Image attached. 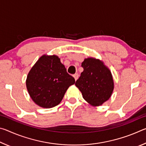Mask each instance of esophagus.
<instances>
[{
	"instance_id": "obj_1",
	"label": "esophagus",
	"mask_w": 146,
	"mask_h": 146,
	"mask_svg": "<svg viewBox=\"0 0 146 146\" xmlns=\"http://www.w3.org/2000/svg\"><path fill=\"white\" fill-rule=\"evenodd\" d=\"M73 77L75 78V80H77L78 78V73H75V74H74V75H73Z\"/></svg>"
}]
</instances>
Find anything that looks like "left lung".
<instances>
[{
    "mask_svg": "<svg viewBox=\"0 0 146 146\" xmlns=\"http://www.w3.org/2000/svg\"><path fill=\"white\" fill-rule=\"evenodd\" d=\"M81 66L84 71L75 86L90 105H102L111 97L114 89L111 71L102 61L95 58H85Z\"/></svg>",
    "mask_w": 146,
    "mask_h": 146,
    "instance_id": "1",
    "label": "left lung"
}]
</instances>
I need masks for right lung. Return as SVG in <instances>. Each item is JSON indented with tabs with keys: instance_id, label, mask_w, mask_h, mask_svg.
<instances>
[{
	"instance_id": "obj_1",
	"label": "right lung",
	"mask_w": 146,
	"mask_h": 146,
	"mask_svg": "<svg viewBox=\"0 0 146 146\" xmlns=\"http://www.w3.org/2000/svg\"><path fill=\"white\" fill-rule=\"evenodd\" d=\"M75 83L57 56L44 55L29 71L26 88L36 104L51 108L60 103L68 88Z\"/></svg>"
}]
</instances>
